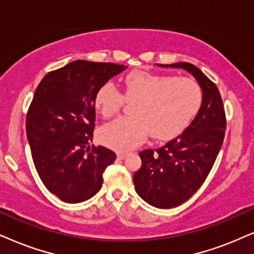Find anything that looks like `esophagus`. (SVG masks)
<instances>
[{"instance_id":"esophagus-1","label":"esophagus","mask_w":254,"mask_h":254,"mask_svg":"<svg viewBox=\"0 0 254 254\" xmlns=\"http://www.w3.org/2000/svg\"><path fill=\"white\" fill-rule=\"evenodd\" d=\"M127 155H129L127 152H118L117 153V158L118 159H124V158H127Z\"/></svg>"}]
</instances>
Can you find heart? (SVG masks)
<instances>
[{"label":"heart","instance_id":"1","mask_svg":"<svg viewBox=\"0 0 254 254\" xmlns=\"http://www.w3.org/2000/svg\"><path fill=\"white\" fill-rule=\"evenodd\" d=\"M123 94L112 82H105L95 94V108L103 117L117 114L124 98L131 105V117H120L99 131L101 142L117 151H127L145 139L169 140L190 125L200 110L203 91L190 77L145 71L124 78Z\"/></svg>","mask_w":254,"mask_h":254}]
</instances>
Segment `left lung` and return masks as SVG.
I'll use <instances>...</instances> for the list:
<instances>
[{
	"label": "left lung",
	"mask_w": 254,
	"mask_h": 254,
	"mask_svg": "<svg viewBox=\"0 0 254 254\" xmlns=\"http://www.w3.org/2000/svg\"><path fill=\"white\" fill-rule=\"evenodd\" d=\"M159 65L188 70L203 90V103L190 127L159 149L139 152L136 192L152 206L171 208L191 198L207 178L223 145L226 116L217 85L197 66L186 62Z\"/></svg>",
	"instance_id": "obj_1"
}]
</instances>
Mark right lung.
Segmentation results:
<instances>
[{"label":"right lung","instance_id":"right-lung-1","mask_svg":"<svg viewBox=\"0 0 254 254\" xmlns=\"http://www.w3.org/2000/svg\"><path fill=\"white\" fill-rule=\"evenodd\" d=\"M123 64L73 61L43 77L27 112L25 129L41 181L65 203H81L101 190L116 153L88 144L94 138L95 94Z\"/></svg>","mask_w":254,"mask_h":254}]
</instances>
